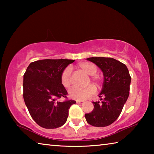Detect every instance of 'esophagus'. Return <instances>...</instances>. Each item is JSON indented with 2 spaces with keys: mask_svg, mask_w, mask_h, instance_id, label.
Listing matches in <instances>:
<instances>
[{
  "mask_svg": "<svg viewBox=\"0 0 154 154\" xmlns=\"http://www.w3.org/2000/svg\"><path fill=\"white\" fill-rule=\"evenodd\" d=\"M76 103L78 104H83V101L82 100H76Z\"/></svg>",
  "mask_w": 154,
  "mask_h": 154,
  "instance_id": "obj_1",
  "label": "esophagus"
}]
</instances>
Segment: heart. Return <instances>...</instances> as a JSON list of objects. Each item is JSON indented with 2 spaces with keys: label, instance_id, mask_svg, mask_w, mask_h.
Returning a JSON list of instances; mask_svg holds the SVG:
<instances>
[{
  "label": "heart",
  "instance_id": "heart-1",
  "mask_svg": "<svg viewBox=\"0 0 154 154\" xmlns=\"http://www.w3.org/2000/svg\"><path fill=\"white\" fill-rule=\"evenodd\" d=\"M78 68L82 70L85 73L92 75L91 76V80L94 82L96 85H98L100 82V78L98 75H96L98 71L97 66L94 64L92 62H82L78 64ZM60 81L62 85L65 88H68L70 87L71 84V71L70 68L67 67L62 71ZM96 92V88L92 85H88L85 88H79V87H72L69 91V95L71 98L77 100H86L90 96L94 95Z\"/></svg>",
  "mask_w": 154,
  "mask_h": 154
}]
</instances>
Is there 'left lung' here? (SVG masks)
Returning a JSON list of instances; mask_svg holds the SVG:
<instances>
[{
	"mask_svg": "<svg viewBox=\"0 0 154 154\" xmlns=\"http://www.w3.org/2000/svg\"><path fill=\"white\" fill-rule=\"evenodd\" d=\"M87 60L101 69L104 82L98 95L101 102H93L94 109L85 118L93 126H107L118 118L128 98L131 77L126 65L114 58L92 57Z\"/></svg>",
	"mask_w": 154,
	"mask_h": 154,
	"instance_id": "left-lung-1",
	"label": "left lung"
}]
</instances>
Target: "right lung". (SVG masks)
Segmentation results:
<instances>
[{
    "label": "right lung",
    "mask_w": 154,
    "mask_h": 154,
    "mask_svg": "<svg viewBox=\"0 0 154 154\" xmlns=\"http://www.w3.org/2000/svg\"><path fill=\"white\" fill-rule=\"evenodd\" d=\"M74 60L45 59L31 62L24 75L23 97L32 118L40 126L54 129L65 124L69 109L76 103L66 98L68 93L62 85V71Z\"/></svg>",
    "instance_id": "add662e5"
}]
</instances>
